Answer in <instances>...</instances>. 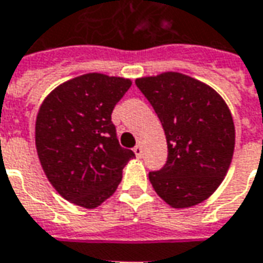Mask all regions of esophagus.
<instances>
[{"instance_id":"1","label":"esophagus","mask_w":263,"mask_h":263,"mask_svg":"<svg viewBox=\"0 0 263 263\" xmlns=\"http://www.w3.org/2000/svg\"><path fill=\"white\" fill-rule=\"evenodd\" d=\"M134 152H135V155H137L138 158L142 157V146L141 145H137L135 148H134Z\"/></svg>"}]
</instances>
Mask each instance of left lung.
<instances>
[{"label": "left lung", "mask_w": 263, "mask_h": 263, "mask_svg": "<svg viewBox=\"0 0 263 263\" xmlns=\"http://www.w3.org/2000/svg\"><path fill=\"white\" fill-rule=\"evenodd\" d=\"M162 124L168 158L149 172L158 195L172 208H189L214 194L232 161L235 126L215 89L179 72L135 81Z\"/></svg>", "instance_id": "left-lung-1"}]
</instances>
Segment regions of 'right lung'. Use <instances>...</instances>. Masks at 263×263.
I'll return each mask as SVG.
<instances>
[{
	"instance_id": "obj_1",
	"label": "right lung",
	"mask_w": 263,
	"mask_h": 263,
	"mask_svg": "<svg viewBox=\"0 0 263 263\" xmlns=\"http://www.w3.org/2000/svg\"><path fill=\"white\" fill-rule=\"evenodd\" d=\"M131 80L85 74L61 84L36 115L35 145L42 170L67 201L93 209L118 188L135 157L122 148L111 115Z\"/></svg>"
}]
</instances>
